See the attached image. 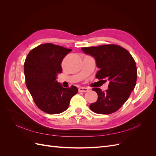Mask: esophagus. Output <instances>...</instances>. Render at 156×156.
Wrapping results in <instances>:
<instances>
[{
    "mask_svg": "<svg viewBox=\"0 0 156 156\" xmlns=\"http://www.w3.org/2000/svg\"><path fill=\"white\" fill-rule=\"evenodd\" d=\"M88 88H85V87H80L79 88V92H86L87 91H88Z\"/></svg>",
    "mask_w": 156,
    "mask_h": 156,
    "instance_id": "obj_1",
    "label": "esophagus"
}]
</instances>
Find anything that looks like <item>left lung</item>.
Listing matches in <instances>:
<instances>
[{
    "instance_id": "1",
    "label": "left lung",
    "mask_w": 156,
    "mask_h": 156,
    "mask_svg": "<svg viewBox=\"0 0 156 156\" xmlns=\"http://www.w3.org/2000/svg\"><path fill=\"white\" fill-rule=\"evenodd\" d=\"M81 49L96 59L100 68L96 77L110 81L105 92L100 88L92 89L97 92L98 98L96 102L90 105V108L98 114L108 115L117 111L135 87L137 69L133 58L126 49L115 44L87 47Z\"/></svg>"
}]
</instances>
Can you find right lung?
Wrapping results in <instances>:
<instances>
[{
	"instance_id": "obj_1",
	"label": "right lung",
	"mask_w": 156,
	"mask_h": 156,
	"mask_svg": "<svg viewBox=\"0 0 156 156\" xmlns=\"http://www.w3.org/2000/svg\"><path fill=\"white\" fill-rule=\"evenodd\" d=\"M71 51L53 44H41L31 50L25 60L26 86L37 107L48 114L66 110L78 92L76 87L64 88L56 81L57 74L62 73V60Z\"/></svg>"
}]
</instances>
